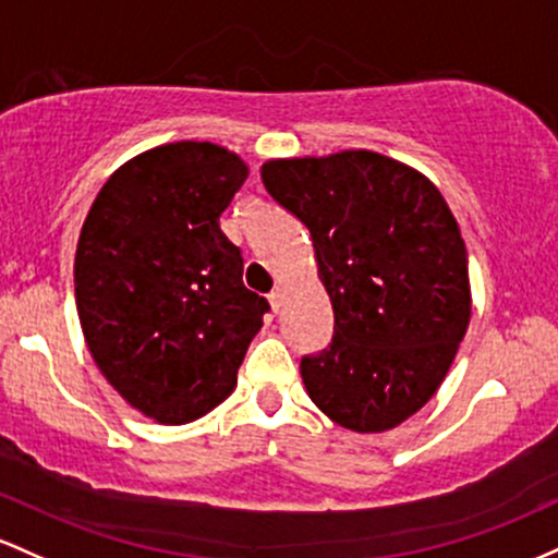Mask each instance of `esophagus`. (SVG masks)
I'll return each mask as SVG.
<instances>
[{"mask_svg":"<svg viewBox=\"0 0 558 558\" xmlns=\"http://www.w3.org/2000/svg\"><path fill=\"white\" fill-rule=\"evenodd\" d=\"M268 303H271L274 313H279L281 305H284V290H281V287H274V290L268 292Z\"/></svg>","mask_w":558,"mask_h":558,"instance_id":"esophagus-1","label":"esophagus"}]
</instances>
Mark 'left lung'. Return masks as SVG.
<instances>
[{"mask_svg":"<svg viewBox=\"0 0 558 558\" xmlns=\"http://www.w3.org/2000/svg\"><path fill=\"white\" fill-rule=\"evenodd\" d=\"M260 179L308 227L335 311L329 348L300 361L305 390L340 427H398L442 385L472 318L453 213L424 173L372 149L266 160Z\"/></svg>","mask_w":558,"mask_h":558,"instance_id":"1","label":"left lung"}]
</instances>
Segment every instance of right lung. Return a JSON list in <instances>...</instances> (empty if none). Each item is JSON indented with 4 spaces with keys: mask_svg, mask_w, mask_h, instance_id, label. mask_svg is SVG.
<instances>
[{
    "mask_svg": "<svg viewBox=\"0 0 558 558\" xmlns=\"http://www.w3.org/2000/svg\"><path fill=\"white\" fill-rule=\"evenodd\" d=\"M247 162L213 142H171L123 162L81 227L76 308L102 377L158 424L223 403L263 327L221 213Z\"/></svg>",
    "mask_w": 558,
    "mask_h": 558,
    "instance_id": "obj_1",
    "label": "right lung"
}]
</instances>
